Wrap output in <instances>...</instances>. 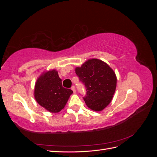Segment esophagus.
Segmentation results:
<instances>
[{
	"label": "esophagus",
	"instance_id": "esophagus-1",
	"mask_svg": "<svg viewBox=\"0 0 157 157\" xmlns=\"http://www.w3.org/2000/svg\"><path fill=\"white\" fill-rule=\"evenodd\" d=\"M71 90H73L74 93H76V90H75V87L74 86H73L72 87H71Z\"/></svg>",
	"mask_w": 157,
	"mask_h": 157
}]
</instances>
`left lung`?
<instances>
[{"label": "left lung", "instance_id": "left-lung-1", "mask_svg": "<svg viewBox=\"0 0 157 157\" xmlns=\"http://www.w3.org/2000/svg\"><path fill=\"white\" fill-rule=\"evenodd\" d=\"M75 73L86 88L84 100L88 107L94 111L103 110L115 92L117 79L113 69L102 60L92 58L76 67Z\"/></svg>", "mask_w": 157, "mask_h": 157}]
</instances>
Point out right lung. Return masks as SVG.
I'll return each mask as SVG.
<instances>
[{"label":"right lung","mask_w":157,"mask_h":157,"mask_svg":"<svg viewBox=\"0 0 157 157\" xmlns=\"http://www.w3.org/2000/svg\"><path fill=\"white\" fill-rule=\"evenodd\" d=\"M73 91L62 86L58 71H44L35 85L34 97L36 102L48 111L59 113L65 107Z\"/></svg>","instance_id":"1"}]
</instances>
